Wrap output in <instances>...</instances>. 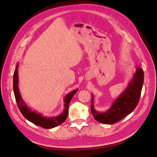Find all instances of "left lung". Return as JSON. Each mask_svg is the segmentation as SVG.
<instances>
[{"instance_id":"8db88e82","label":"left lung","mask_w":157,"mask_h":157,"mask_svg":"<svg viewBox=\"0 0 157 157\" xmlns=\"http://www.w3.org/2000/svg\"><path fill=\"white\" fill-rule=\"evenodd\" d=\"M144 73L141 68L137 67L128 86L124 92L114 101L111 107L105 112L97 111L94 107V97L92 95L91 111L97 121L103 124H113L121 121L134 110L140 101L142 86L144 84Z\"/></svg>"}]
</instances>
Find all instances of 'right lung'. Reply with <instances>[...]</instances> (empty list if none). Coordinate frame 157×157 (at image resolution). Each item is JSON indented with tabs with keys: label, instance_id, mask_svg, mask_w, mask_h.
<instances>
[{
	"label": "right lung",
	"instance_id": "right-lung-1",
	"mask_svg": "<svg viewBox=\"0 0 157 157\" xmlns=\"http://www.w3.org/2000/svg\"><path fill=\"white\" fill-rule=\"evenodd\" d=\"M18 65L19 64L17 63L16 66L15 71H14L13 78V88L14 96H15L18 108L20 109V111H21L23 116L26 119L33 123V124H35L37 126H39L42 128H47V129H50V128L56 127L61 124V123H63L67 117L69 103L75 94L78 91V89L73 90L72 92H71L65 97L64 110L63 112L60 114L59 116H57L56 117H44L40 113H37L35 111H32L31 109L27 107L24 101L23 100V99L20 94V90H19L18 88Z\"/></svg>",
	"mask_w": 157,
	"mask_h": 157
}]
</instances>
